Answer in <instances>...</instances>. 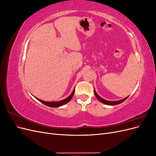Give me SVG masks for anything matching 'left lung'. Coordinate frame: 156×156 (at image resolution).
<instances>
[{
  "mask_svg": "<svg viewBox=\"0 0 156 156\" xmlns=\"http://www.w3.org/2000/svg\"><path fill=\"white\" fill-rule=\"evenodd\" d=\"M94 94H95V96L96 97V98L98 99V100L99 101H100L101 103H104V104H106V105H118V104H120V103H122L123 101H124L126 99L128 98V96H127V98H125L124 99H122V100H119V101H107V100H104V99L101 98L100 96H98V94L96 93L95 89H94Z\"/></svg>",
  "mask_w": 156,
  "mask_h": 156,
  "instance_id": "8db88e82",
  "label": "left lung"
}]
</instances>
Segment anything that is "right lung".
Here are the masks:
<instances>
[{"label": "right lung", "instance_id": "add662e5", "mask_svg": "<svg viewBox=\"0 0 156 156\" xmlns=\"http://www.w3.org/2000/svg\"><path fill=\"white\" fill-rule=\"evenodd\" d=\"M74 92H75V88L73 90V91L72 92V93L71 94V95L69 96H68L67 98L64 99V100H61V101H43L41 100H40V99L36 98L37 100H39L40 102H41L42 103H44V105L48 106V107H60L62 105H65L66 103H67L68 102H69L71 99L72 98L73 94H74Z\"/></svg>", "mask_w": 156, "mask_h": 156}]
</instances>
